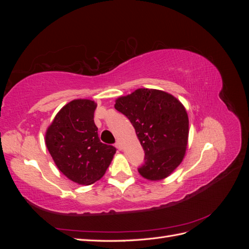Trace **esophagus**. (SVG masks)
<instances>
[{"label": "esophagus", "mask_w": 249, "mask_h": 249, "mask_svg": "<svg viewBox=\"0 0 249 249\" xmlns=\"http://www.w3.org/2000/svg\"><path fill=\"white\" fill-rule=\"evenodd\" d=\"M115 146H116V148H117V149H119V150H122V149H123V144H122V142H120L119 140H117V141H116V143H115Z\"/></svg>", "instance_id": "1"}]
</instances>
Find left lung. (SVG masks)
Here are the masks:
<instances>
[{
  "label": "left lung",
  "instance_id": "left-lung-1",
  "mask_svg": "<svg viewBox=\"0 0 249 249\" xmlns=\"http://www.w3.org/2000/svg\"><path fill=\"white\" fill-rule=\"evenodd\" d=\"M115 109L130 119L144 149L138 168L149 180L167 178L183 161L189 135V119L183 104L157 89L139 88L115 101Z\"/></svg>",
  "mask_w": 249,
  "mask_h": 249
}]
</instances>
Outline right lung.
<instances>
[{"label":"right lung","mask_w":249,"mask_h":249,"mask_svg":"<svg viewBox=\"0 0 249 249\" xmlns=\"http://www.w3.org/2000/svg\"><path fill=\"white\" fill-rule=\"evenodd\" d=\"M95 108L93 101L73 100L57 113L46 133V145L56 166L80 185L99 180L116 153L114 146L99 138Z\"/></svg>","instance_id":"right-lung-1"}]
</instances>
